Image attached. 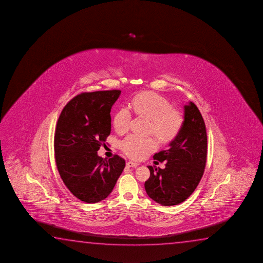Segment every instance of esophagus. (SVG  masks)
I'll list each match as a JSON object with an SVG mask.
<instances>
[{"instance_id": "obj_1", "label": "esophagus", "mask_w": 263, "mask_h": 263, "mask_svg": "<svg viewBox=\"0 0 263 263\" xmlns=\"http://www.w3.org/2000/svg\"><path fill=\"white\" fill-rule=\"evenodd\" d=\"M137 165H138L137 163H134L132 161H129V162H127V163H126V166L129 168L137 167Z\"/></svg>"}]
</instances>
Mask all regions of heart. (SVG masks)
I'll use <instances>...</instances> for the list:
<instances>
[{"label":"heart","mask_w":263,"mask_h":263,"mask_svg":"<svg viewBox=\"0 0 263 263\" xmlns=\"http://www.w3.org/2000/svg\"><path fill=\"white\" fill-rule=\"evenodd\" d=\"M130 105L137 116L151 120L150 131L162 144H169L179 136L184 118L179 110L173 108L168 99L154 92H143L135 96ZM131 122L132 114L128 107H119L113 117V126L118 134L129 129ZM119 147L130 158L138 159L155 151L156 143L153 137L128 135L120 141Z\"/></svg>","instance_id":"b5f03b06"}]
</instances>
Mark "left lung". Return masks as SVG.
<instances>
[{"mask_svg":"<svg viewBox=\"0 0 263 263\" xmlns=\"http://www.w3.org/2000/svg\"><path fill=\"white\" fill-rule=\"evenodd\" d=\"M184 122L179 136L169 148L156 153L154 159L165 161V167L148 166L150 177L145 188L150 198L162 205L184 202L202 179L207 158L205 124L198 107L184 106Z\"/></svg>","mask_w":263,"mask_h":263,"instance_id":"1","label":"left lung"}]
</instances>
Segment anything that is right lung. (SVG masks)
<instances>
[{
	"label": "right lung",
	"mask_w": 263,
	"mask_h": 263,
	"mask_svg": "<svg viewBox=\"0 0 263 263\" xmlns=\"http://www.w3.org/2000/svg\"><path fill=\"white\" fill-rule=\"evenodd\" d=\"M120 90L85 92L61 111L54 136L58 171L70 193L82 202L107 198L126 162L118 155L104 159L98 151L111 131V107Z\"/></svg>",
	"instance_id": "add662e5"
}]
</instances>
